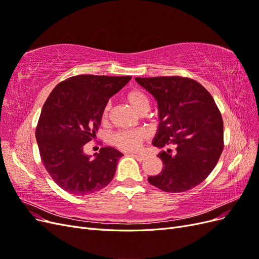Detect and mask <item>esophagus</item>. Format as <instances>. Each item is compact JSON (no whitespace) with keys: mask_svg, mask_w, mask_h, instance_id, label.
Segmentation results:
<instances>
[{"mask_svg":"<svg viewBox=\"0 0 259 259\" xmlns=\"http://www.w3.org/2000/svg\"><path fill=\"white\" fill-rule=\"evenodd\" d=\"M132 156H134V158L137 160V161H139V162H143L146 158L144 155H142V154H136V153H132Z\"/></svg>","mask_w":259,"mask_h":259,"instance_id":"esophagus-1","label":"esophagus"}]
</instances>
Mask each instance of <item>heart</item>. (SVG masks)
<instances>
[{"mask_svg": "<svg viewBox=\"0 0 259 259\" xmlns=\"http://www.w3.org/2000/svg\"><path fill=\"white\" fill-rule=\"evenodd\" d=\"M124 99L139 114L147 113L149 108H150V101H149L146 93L142 90L134 89L128 91L124 95ZM109 115H110V106L106 105L103 112H101L103 122H107L109 120ZM146 138L147 133L143 130L121 131L113 136L112 143L116 148L121 149L123 151H136Z\"/></svg>", "mask_w": 259, "mask_h": 259, "instance_id": "b5f03b06", "label": "heart"}]
</instances>
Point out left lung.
Segmentation results:
<instances>
[{
  "label": "left lung",
  "instance_id": "8db88e82",
  "mask_svg": "<svg viewBox=\"0 0 259 259\" xmlns=\"http://www.w3.org/2000/svg\"><path fill=\"white\" fill-rule=\"evenodd\" d=\"M158 101L160 124L155 147L174 146L159 153L163 169L148 182L176 193L201 184L214 169L224 150L221 111L205 88L184 76L136 77Z\"/></svg>",
  "mask_w": 259,
  "mask_h": 259
}]
</instances>
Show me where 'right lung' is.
I'll use <instances>...</instances> for the list:
<instances>
[{
	"instance_id": "obj_1",
	"label": "right lung",
	"mask_w": 259,
	"mask_h": 259,
	"mask_svg": "<svg viewBox=\"0 0 259 259\" xmlns=\"http://www.w3.org/2000/svg\"><path fill=\"white\" fill-rule=\"evenodd\" d=\"M131 79L130 75H75L56 85L46 99L35 138L45 169L61 189L88 195L112 180L123 154L104 147L92 159L83 150L96 136L109 98Z\"/></svg>"
}]
</instances>
